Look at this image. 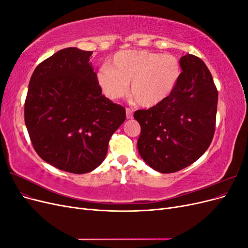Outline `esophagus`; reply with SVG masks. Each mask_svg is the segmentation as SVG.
I'll return each instance as SVG.
<instances>
[{
  "label": "esophagus",
  "mask_w": 248,
  "mask_h": 248,
  "mask_svg": "<svg viewBox=\"0 0 248 248\" xmlns=\"http://www.w3.org/2000/svg\"><path fill=\"white\" fill-rule=\"evenodd\" d=\"M132 116H133V110L131 108H126V118L127 119H131Z\"/></svg>",
  "instance_id": "obj_1"
}]
</instances>
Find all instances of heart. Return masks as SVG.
Returning <instances> with one entry per match:
<instances>
[{
  "label": "heart",
  "instance_id": "obj_1",
  "mask_svg": "<svg viewBox=\"0 0 248 248\" xmlns=\"http://www.w3.org/2000/svg\"><path fill=\"white\" fill-rule=\"evenodd\" d=\"M180 65L170 55L148 50H122L104 64L97 74L98 84L108 98L118 99L128 89L139 104L152 107L171 93L179 79Z\"/></svg>",
  "mask_w": 248,
  "mask_h": 248
}]
</instances>
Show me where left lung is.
<instances>
[{
	"instance_id": "left-lung-1",
	"label": "left lung",
	"mask_w": 248,
	"mask_h": 248,
	"mask_svg": "<svg viewBox=\"0 0 248 248\" xmlns=\"http://www.w3.org/2000/svg\"><path fill=\"white\" fill-rule=\"evenodd\" d=\"M182 72L171 93L156 106L134 112L140 125V155L162 174L197 161L213 140L218 93L208 67L193 55L180 59Z\"/></svg>"
}]
</instances>
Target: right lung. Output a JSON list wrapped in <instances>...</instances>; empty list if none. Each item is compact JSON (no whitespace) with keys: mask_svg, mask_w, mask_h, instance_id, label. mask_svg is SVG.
Wrapping results in <instances>:
<instances>
[{"mask_svg":"<svg viewBox=\"0 0 248 248\" xmlns=\"http://www.w3.org/2000/svg\"><path fill=\"white\" fill-rule=\"evenodd\" d=\"M68 47L42 61L30 79L25 122L41 158L72 174H86L106 158L126 110L102 95L90 57Z\"/></svg>","mask_w":248,"mask_h":248,"instance_id":"1","label":"right lung"}]
</instances>
